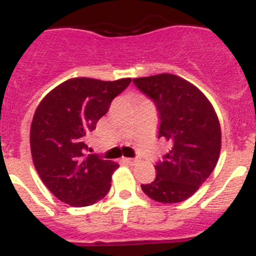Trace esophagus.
<instances>
[{"mask_svg":"<svg viewBox=\"0 0 256 256\" xmlns=\"http://www.w3.org/2000/svg\"><path fill=\"white\" fill-rule=\"evenodd\" d=\"M123 162H126V164H130V165H132V164H134L136 160H134V159H130V158H124Z\"/></svg>","mask_w":256,"mask_h":256,"instance_id":"34e87169","label":"esophagus"}]
</instances>
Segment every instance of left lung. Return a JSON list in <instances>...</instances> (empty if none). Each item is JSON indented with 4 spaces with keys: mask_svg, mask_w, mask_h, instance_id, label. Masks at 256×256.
<instances>
[{
    "mask_svg": "<svg viewBox=\"0 0 256 256\" xmlns=\"http://www.w3.org/2000/svg\"><path fill=\"white\" fill-rule=\"evenodd\" d=\"M159 112V138L170 150L156 162L154 182L141 184L150 198L176 204L192 196L216 168L222 133L216 112L202 92L174 74L133 79Z\"/></svg>",
    "mask_w": 256,
    "mask_h": 256,
    "instance_id": "left-lung-1",
    "label": "left lung"
}]
</instances>
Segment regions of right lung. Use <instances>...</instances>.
I'll list each match as a JSON object with an SVG mask.
<instances>
[{
    "instance_id": "1",
    "label": "right lung",
    "mask_w": 256,
    "mask_h": 256,
    "mask_svg": "<svg viewBox=\"0 0 256 256\" xmlns=\"http://www.w3.org/2000/svg\"><path fill=\"white\" fill-rule=\"evenodd\" d=\"M130 78L105 82L72 78L44 97L30 126L33 164L42 182L70 206H88L106 196L119 166L97 155H86L84 137L96 128Z\"/></svg>"
}]
</instances>
